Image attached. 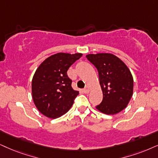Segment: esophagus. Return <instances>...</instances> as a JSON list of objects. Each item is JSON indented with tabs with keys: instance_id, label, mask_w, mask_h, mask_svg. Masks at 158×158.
Instances as JSON below:
<instances>
[{
	"instance_id": "esophagus-1",
	"label": "esophagus",
	"mask_w": 158,
	"mask_h": 158,
	"mask_svg": "<svg viewBox=\"0 0 158 158\" xmlns=\"http://www.w3.org/2000/svg\"><path fill=\"white\" fill-rule=\"evenodd\" d=\"M84 93H85V94H87V93H89V87H87V86H86V87H85V88H84Z\"/></svg>"
}]
</instances>
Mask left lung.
Returning <instances> with one entry per match:
<instances>
[{"label":"left lung","mask_w":158,"mask_h":158,"mask_svg":"<svg viewBox=\"0 0 158 158\" xmlns=\"http://www.w3.org/2000/svg\"><path fill=\"white\" fill-rule=\"evenodd\" d=\"M86 57L98 71L103 92V101L96 109L106 114L120 112L133 95V79L128 68L112 54H90Z\"/></svg>","instance_id":"1"}]
</instances>
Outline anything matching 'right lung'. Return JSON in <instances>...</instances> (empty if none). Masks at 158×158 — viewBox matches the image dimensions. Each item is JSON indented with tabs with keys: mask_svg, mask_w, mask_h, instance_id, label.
<instances>
[{
	"mask_svg": "<svg viewBox=\"0 0 158 158\" xmlns=\"http://www.w3.org/2000/svg\"><path fill=\"white\" fill-rule=\"evenodd\" d=\"M82 54L57 53L39 65L32 80V95L35 106L49 118H57L72 106L79 92L71 87L67 71Z\"/></svg>",
	"mask_w": 158,
	"mask_h": 158,
	"instance_id": "obj_1",
	"label": "right lung"
}]
</instances>
